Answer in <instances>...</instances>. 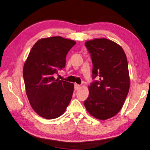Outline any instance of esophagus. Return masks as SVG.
Masks as SVG:
<instances>
[{
  "label": "esophagus",
  "mask_w": 150,
  "mask_h": 150,
  "mask_svg": "<svg viewBox=\"0 0 150 150\" xmlns=\"http://www.w3.org/2000/svg\"><path fill=\"white\" fill-rule=\"evenodd\" d=\"M81 88V85L77 84V83H75V90H78Z\"/></svg>",
  "instance_id": "esophagus-1"
}]
</instances>
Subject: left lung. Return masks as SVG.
I'll return each mask as SVG.
<instances>
[{"label": "left lung", "mask_w": 150, "mask_h": 150, "mask_svg": "<svg viewBox=\"0 0 150 150\" xmlns=\"http://www.w3.org/2000/svg\"><path fill=\"white\" fill-rule=\"evenodd\" d=\"M91 54L93 79L89 94L83 102L87 111L96 119L105 120L120 112L130 88V76L126 54L120 45L106 38L87 41Z\"/></svg>", "instance_id": "1"}]
</instances>
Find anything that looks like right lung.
Here are the masks:
<instances>
[{
	"mask_svg": "<svg viewBox=\"0 0 150 150\" xmlns=\"http://www.w3.org/2000/svg\"><path fill=\"white\" fill-rule=\"evenodd\" d=\"M75 44L61 36L42 38L34 45L24 64L28 100L34 110L45 119L61 116L71 100L74 83L55 79L54 75L64 68L68 52Z\"/></svg>",
	"mask_w": 150,
	"mask_h": 150,
	"instance_id": "1",
	"label": "right lung"
}]
</instances>
